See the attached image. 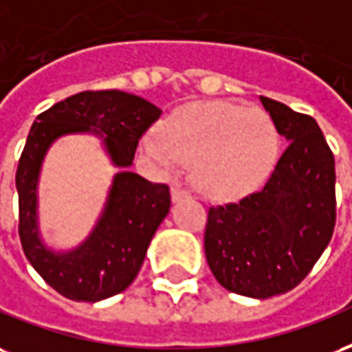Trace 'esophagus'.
Masks as SVG:
<instances>
[{
	"mask_svg": "<svg viewBox=\"0 0 352 352\" xmlns=\"http://www.w3.org/2000/svg\"><path fill=\"white\" fill-rule=\"evenodd\" d=\"M170 199H173V202L186 201V199H189V193H187L186 189H182V187H173L170 189Z\"/></svg>",
	"mask_w": 352,
	"mask_h": 352,
	"instance_id": "1",
	"label": "esophagus"
}]
</instances>
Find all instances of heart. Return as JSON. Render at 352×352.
Listing matches in <instances>:
<instances>
[{
	"label": "heart",
	"mask_w": 352,
	"mask_h": 352,
	"mask_svg": "<svg viewBox=\"0 0 352 352\" xmlns=\"http://www.w3.org/2000/svg\"><path fill=\"white\" fill-rule=\"evenodd\" d=\"M278 148V131L264 110L223 101L187 104L140 142L157 173L170 176L191 163L195 186L219 201L257 189L272 173Z\"/></svg>",
	"instance_id": "b5f03b06"
}]
</instances>
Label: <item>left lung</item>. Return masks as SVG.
Masks as SVG:
<instances>
[{"instance_id": "obj_1", "label": "left lung", "mask_w": 352, "mask_h": 352, "mask_svg": "<svg viewBox=\"0 0 352 352\" xmlns=\"http://www.w3.org/2000/svg\"><path fill=\"white\" fill-rule=\"evenodd\" d=\"M289 142L261 191L210 208L204 251L227 291L264 300L291 291L327 250L336 225L334 155L317 122L261 95Z\"/></svg>"}]
</instances>
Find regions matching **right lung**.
<instances>
[{
	"mask_svg": "<svg viewBox=\"0 0 352 352\" xmlns=\"http://www.w3.org/2000/svg\"><path fill=\"white\" fill-rule=\"evenodd\" d=\"M159 116L161 109L138 95L104 89L67 97L33 122L16 170L18 232L30 264L65 298L99 302L125 291L137 278L151 238L170 210L165 184L129 170L138 138ZM67 134L99 138L120 173L90 234L74 248L54 250L40 232L38 179L47 150Z\"/></svg>",
	"mask_w": 352,
	"mask_h": 352,
	"instance_id": "right-lung-1",
	"label": "right lung"
}]
</instances>
